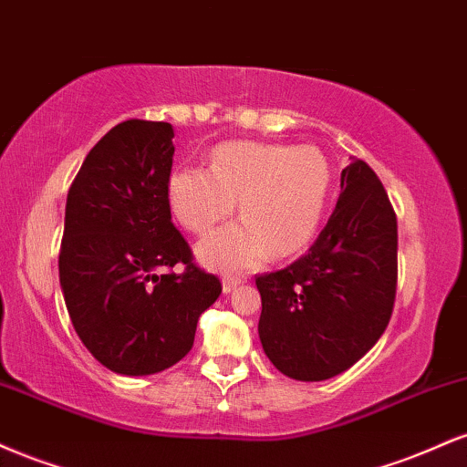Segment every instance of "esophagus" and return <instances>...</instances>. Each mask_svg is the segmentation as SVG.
Returning a JSON list of instances; mask_svg holds the SVG:
<instances>
[{"instance_id":"1","label":"esophagus","mask_w":467,"mask_h":467,"mask_svg":"<svg viewBox=\"0 0 467 467\" xmlns=\"http://www.w3.org/2000/svg\"><path fill=\"white\" fill-rule=\"evenodd\" d=\"M241 283H244V276H223V292H233Z\"/></svg>"}]
</instances>
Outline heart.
I'll return each instance as SVG.
<instances>
[{
  "instance_id": "1",
  "label": "heart",
  "mask_w": 467,
  "mask_h": 467,
  "mask_svg": "<svg viewBox=\"0 0 467 467\" xmlns=\"http://www.w3.org/2000/svg\"><path fill=\"white\" fill-rule=\"evenodd\" d=\"M331 186L325 153L312 144L223 142L206 166H178L166 182L171 213L186 230L208 233L237 208L244 219L197 245L217 270L254 267L267 254L287 256L309 244Z\"/></svg>"
}]
</instances>
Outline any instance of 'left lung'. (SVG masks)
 <instances>
[{
	"instance_id": "1",
	"label": "left lung",
	"mask_w": 467,
	"mask_h": 467,
	"mask_svg": "<svg viewBox=\"0 0 467 467\" xmlns=\"http://www.w3.org/2000/svg\"><path fill=\"white\" fill-rule=\"evenodd\" d=\"M256 287L261 345L287 378L329 379L371 349L398 289V217L371 166L342 169L340 197L307 254L259 275Z\"/></svg>"
}]
</instances>
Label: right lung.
Here are the masks:
<instances>
[{"label": "right lung", "mask_w": 467, "mask_h": 467, "mask_svg": "<svg viewBox=\"0 0 467 467\" xmlns=\"http://www.w3.org/2000/svg\"><path fill=\"white\" fill-rule=\"evenodd\" d=\"M173 153L169 122L131 118L94 144L67 192L63 298L80 342L114 373L151 375L180 362L222 294L171 222Z\"/></svg>", "instance_id": "obj_1"}]
</instances>
